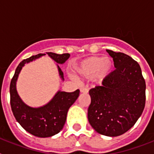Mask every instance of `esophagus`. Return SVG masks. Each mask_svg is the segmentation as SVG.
I'll use <instances>...</instances> for the list:
<instances>
[{
  "label": "esophagus",
  "mask_w": 154,
  "mask_h": 154,
  "mask_svg": "<svg viewBox=\"0 0 154 154\" xmlns=\"http://www.w3.org/2000/svg\"><path fill=\"white\" fill-rule=\"evenodd\" d=\"M80 92H84V93H87V92H89V89H88V88H86V87H81V88H80Z\"/></svg>",
  "instance_id": "34e87169"
}]
</instances>
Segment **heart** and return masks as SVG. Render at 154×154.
Returning <instances> with one entry per match:
<instances>
[{"mask_svg":"<svg viewBox=\"0 0 154 154\" xmlns=\"http://www.w3.org/2000/svg\"><path fill=\"white\" fill-rule=\"evenodd\" d=\"M113 62L108 57L92 56L85 58L75 65V72L79 76L90 79L96 77L99 80H103L112 72Z\"/></svg>","mask_w":154,"mask_h":154,"instance_id":"b5f03b06","label":"heart"}]
</instances>
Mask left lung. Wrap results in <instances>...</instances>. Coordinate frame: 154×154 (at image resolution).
I'll use <instances>...</instances> for the list:
<instances>
[{
	"mask_svg": "<svg viewBox=\"0 0 154 154\" xmlns=\"http://www.w3.org/2000/svg\"><path fill=\"white\" fill-rule=\"evenodd\" d=\"M116 69L89 90L88 119L97 133L107 137L122 135L133 127L146 103V82L137 61L123 52L106 50Z\"/></svg>",
	"mask_w": 154,
	"mask_h": 154,
	"instance_id": "obj_1",
	"label": "left lung"
}]
</instances>
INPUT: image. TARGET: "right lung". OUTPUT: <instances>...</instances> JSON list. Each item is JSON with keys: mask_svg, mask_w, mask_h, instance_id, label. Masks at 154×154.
<instances>
[{"mask_svg": "<svg viewBox=\"0 0 154 154\" xmlns=\"http://www.w3.org/2000/svg\"><path fill=\"white\" fill-rule=\"evenodd\" d=\"M57 63L62 64L69 58V53L58 55L53 52H46ZM45 55L38 54L20 62L15 70L10 84V103L11 110L16 120L24 130L38 137H50L61 131L65 125L69 109L79 96V90L73 92H57L49 103L40 108H31L24 104L19 97L16 90V81L24 64ZM59 75L64 79L62 71L58 65Z\"/></svg>", "mask_w": 154, "mask_h": 154, "instance_id": "add662e5", "label": "right lung"}]
</instances>
